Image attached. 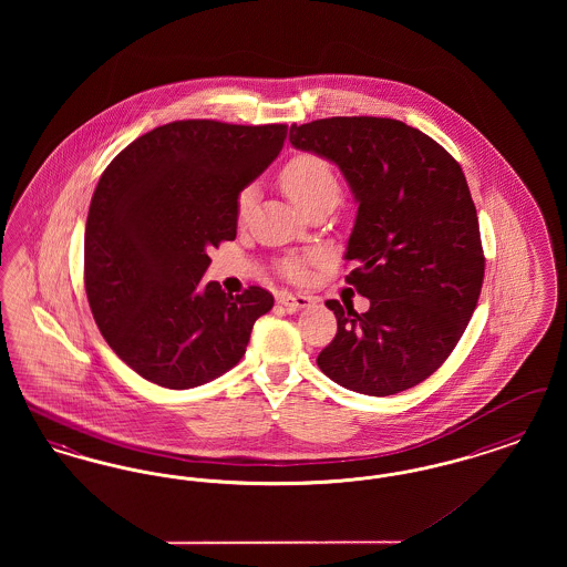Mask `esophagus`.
Segmentation results:
<instances>
[{
    "instance_id": "34e87169",
    "label": "esophagus",
    "mask_w": 567,
    "mask_h": 567,
    "mask_svg": "<svg viewBox=\"0 0 567 567\" xmlns=\"http://www.w3.org/2000/svg\"><path fill=\"white\" fill-rule=\"evenodd\" d=\"M278 301L287 310L296 312V310H301V308H308L312 303V297L301 296V293H282V296L278 297Z\"/></svg>"
}]
</instances>
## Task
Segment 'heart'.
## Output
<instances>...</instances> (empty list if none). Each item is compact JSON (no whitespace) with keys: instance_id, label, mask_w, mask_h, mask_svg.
Instances as JSON below:
<instances>
[{"instance_id":"1","label":"heart","mask_w":567,"mask_h":567,"mask_svg":"<svg viewBox=\"0 0 567 567\" xmlns=\"http://www.w3.org/2000/svg\"><path fill=\"white\" fill-rule=\"evenodd\" d=\"M280 183L282 189L287 190V195L291 197V202L296 204L297 208H306L312 202L319 199H333L338 202L342 195V187L340 181L336 176V172L331 169V165L324 162L323 157L312 155V153H303L297 155L291 162L282 167L280 174ZM257 197V189L255 185L244 187L238 197H236V213L238 218L243 220L252 210ZM301 264L299 261H287L285 264V274L291 278H299L301 276Z\"/></svg>"}]
</instances>
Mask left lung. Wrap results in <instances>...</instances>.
Segmentation results:
<instances>
[{
  "label": "left lung",
  "instance_id": "8db88e82",
  "mask_svg": "<svg viewBox=\"0 0 567 567\" xmlns=\"http://www.w3.org/2000/svg\"><path fill=\"white\" fill-rule=\"evenodd\" d=\"M291 144L336 163L359 204L347 282L370 299L324 306L338 333L324 377L363 395H395L449 359L485 278L476 206L463 169L430 135L395 118L333 116L291 125Z\"/></svg>",
  "mask_w": 567,
  "mask_h": 567
}]
</instances>
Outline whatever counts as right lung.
I'll list each match as a JSON object with an SVG mask.
<instances>
[{
    "mask_svg": "<svg viewBox=\"0 0 567 567\" xmlns=\"http://www.w3.org/2000/svg\"><path fill=\"white\" fill-rule=\"evenodd\" d=\"M287 125L174 121L140 135L104 169L84 229L93 319L140 377L190 389L231 370L274 297L202 282L208 250L236 240V197L278 153Z\"/></svg>",
    "mask_w": 567,
    "mask_h": 567,
    "instance_id": "obj_1",
    "label": "right lung"
}]
</instances>
